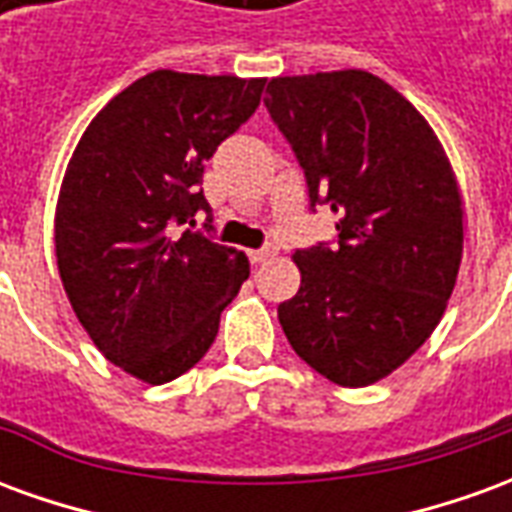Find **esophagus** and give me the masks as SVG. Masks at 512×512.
<instances>
[{
  "label": "esophagus",
  "instance_id": "esophagus-1",
  "mask_svg": "<svg viewBox=\"0 0 512 512\" xmlns=\"http://www.w3.org/2000/svg\"><path fill=\"white\" fill-rule=\"evenodd\" d=\"M277 255V246H263V249H252V252H249V260H252V263H266V260H271V257Z\"/></svg>",
  "mask_w": 512,
  "mask_h": 512
}]
</instances>
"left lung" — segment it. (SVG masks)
Instances as JSON below:
<instances>
[{"label":"left lung","instance_id":"obj_1","mask_svg":"<svg viewBox=\"0 0 512 512\" xmlns=\"http://www.w3.org/2000/svg\"><path fill=\"white\" fill-rule=\"evenodd\" d=\"M268 115L299 158L310 202L340 216L337 246L299 249L279 304L293 351L340 386H367L439 326L463 257V202L428 120L367 71L277 76Z\"/></svg>","mask_w":512,"mask_h":512}]
</instances>
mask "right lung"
<instances>
[{
    "mask_svg": "<svg viewBox=\"0 0 512 512\" xmlns=\"http://www.w3.org/2000/svg\"><path fill=\"white\" fill-rule=\"evenodd\" d=\"M266 79L153 71L93 117L54 213L62 288L95 348L145 384L208 354L249 260L178 227L211 213L205 161L255 115Z\"/></svg>",
    "mask_w": 512,
    "mask_h": 512,
    "instance_id": "1",
    "label": "right lung"
}]
</instances>
